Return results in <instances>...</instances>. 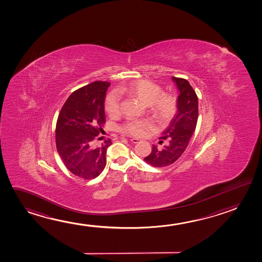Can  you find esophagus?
<instances>
[{
  "label": "esophagus",
  "mask_w": 262,
  "mask_h": 262,
  "mask_svg": "<svg viewBox=\"0 0 262 262\" xmlns=\"http://www.w3.org/2000/svg\"><path fill=\"white\" fill-rule=\"evenodd\" d=\"M130 141H132V142H133V143H140V142H142V140L137 139V138H132Z\"/></svg>",
  "instance_id": "34e87169"
}]
</instances>
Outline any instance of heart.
Here are the masks:
<instances>
[{
    "instance_id": "heart-1",
    "label": "heart",
    "mask_w": 262,
    "mask_h": 262,
    "mask_svg": "<svg viewBox=\"0 0 262 262\" xmlns=\"http://www.w3.org/2000/svg\"><path fill=\"white\" fill-rule=\"evenodd\" d=\"M118 94H129L140 102L148 106L151 115L159 120H166L176 112V99L172 95L162 93V89L157 84L142 79L132 82L126 86H120ZM120 97L116 93L108 95L105 102V110L110 116L115 117L120 113ZM152 124L142 120H129L120 127L121 132L135 136H145Z\"/></svg>"
}]
</instances>
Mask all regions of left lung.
Masks as SVG:
<instances>
[{"mask_svg": "<svg viewBox=\"0 0 262 262\" xmlns=\"http://www.w3.org/2000/svg\"><path fill=\"white\" fill-rule=\"evenodd\" d=\"M179 91L177 98V112L170 124L162 133L161 142L168 143L159 149L152 145V150L144 161L155 167L169 166L180 158L188 145L189 141L196 127L198 119V99L192 86L186 79L172 77ZM160 142V143H161Z\"/></svg>", "mask_w": 262, "mask_h": 262, "instance_id": "obj_1", "label": "left lung"}]
</instances>
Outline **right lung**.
<instances>
[{
	"instance_id": "obj_1",
	"label": "right lung",
	"mask_w": 262,
	"mask_h": 262,
	"mask_svg": "<svg viewBox=\"0 0 262 262\" xmlns=\"http://www.w3.org/2000/svg\"><path fill=\"white\" fill-rule=\"evenodd\" d=\"M108 82L95 81L74 91L57 118L56 150L69 172L90 180L99 176L107 163L112 140L99 146L93 142L105 123L104 102Z\"/></svg>"
}]
</instances>
